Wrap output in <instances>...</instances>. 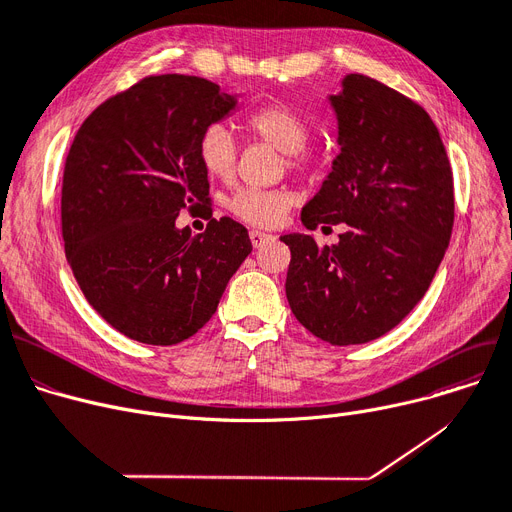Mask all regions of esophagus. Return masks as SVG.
Wrapping results in <instances>:
<instances>
[{"label": "esophagus", "instance_id": "obj_1", "mask_svg": "<svg viewBox=\"0 0 512 512\" xmlns=\"http://www.w3.org/2000/svg\"><path fill=\"white\" fill-rule=\"evenodd\" d=\"M249 236H251V242H253V247H255V249H257V247H263L265 242L274 240V236H272V234H267V232H263V230H251V232H249Z\"/></svg>", "mask_w": 512, "mask_h": 512}]
</instances>
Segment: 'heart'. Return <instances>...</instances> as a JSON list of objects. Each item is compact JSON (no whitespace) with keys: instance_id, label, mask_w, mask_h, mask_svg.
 I'll use <instances>...</instances> for the list:
<instances>
[{"instance_id":"heart-1","label":"heart","mask_w":512,"mask_h":512,"mask_svg":"<svg viewBox=\"0 0 512 512\" xmlns=\"http://www.w3.org/2000/svg\"><path fill=\"white\" fill-rule=\"evenodd\" d=\"M253 134L265 143L286 153L290 168H303L307 164L305 147L311 137L307 118L288 105H265L253 112L247 120ZM199 157L207 174L215 178H228L236 164V143L232 132L224 124H211L205 128L199 141ZM292 195L286 191H263V188H240L228 203L236 218L255 226L278 224L288 207Z\"/></svg>"}]
</instances>
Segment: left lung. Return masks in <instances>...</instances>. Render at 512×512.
<instances>
[{"label":"left lung","instance_id":"1","mask_svg":"<svg viewBox=\"0 0 512 512\" xmlns=\"http://www.w3.org/2000/svg\"><path fill=\"white\" fill-rule=\"evenodd\" d=\"M328 103L340 153L303 207L307 230L344 224L332 247L313 234L290 249L286 299L301 324L334 346L390 332L423 299L454 224L452 170L421 105L363 74H346Z\"/></svg>","mask_w":512,"mask_h":512}]
</instances>
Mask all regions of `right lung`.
<instances>
[{"label":"right lung","instance_id":"add662e5","mask_svg":"<svg viewBox=\"0 0 512 512\" xmlns=\"http://www.w3.org/2000/svg\"><path fill=\"white\" fill-rule=\"evenodd\" d=\"M238 95L207 78L161 74L107 99L78 128L66 157V259L91 307L120 334L155 346L197 334L253 251L247 228L209 220L178 228L182 209L211 218L199 141Z\"/></svg>","mask_w":512,"mask_h":512}]
</instances>
